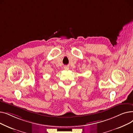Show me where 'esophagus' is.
<instances>
[{
    "mask_svg": "<svg viewBox=\"0 0 133 133\" xmlns=\"http://www.w3.org/2000/svg\"><path fill=\"white\" fill-rule=\"evenodd\" d=\"M68 67H67V66H65V69H66V70H68Z\"/></svg>",
    "mask_w": 133,
    "mask_h": 133,
    "instance_id": "34e87169",
    "label": "esophagus"
}]
</instances>
